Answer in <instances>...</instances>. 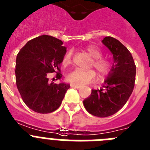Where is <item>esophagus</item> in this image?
Instances as JSON below:
<instances>
[{"mask_svg": "<svg viewBox=\"0 0 150 150\" xmlns=\"http://www.w3.org/2000/svg\"><path fill=\"white\" fill-rule=\"evenodd\" d=\"M70 85H71V88H81V85H75V84H72V83H71Z\"/></svg>", "mask_w": 150, "mask_h": 150, "instance_id": "1", "label": "esophagus"}]
</instances>
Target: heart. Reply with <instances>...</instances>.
Returning a JSON list of instances; mask_svg holds the SVG:
<instances>
[{
	"label": "heart",
	"instance_id": "heart-1",
	"mask_svg": "<svg viewBox=\"0 0 150 150\" xmlns=\"http://www.w3.org/2000/svg\"><path fill=\"white\" fill-rule=\"evenodd\" d=\"M85 51L92 58L90 64V68H94L98 74L99 77L104 78L110 73L111 69V62L106 58L102 57L101 50L95 46H88ZM72 62V52L67 51L64 55L62 63L64 66H68ZM69 82L75 85H86L92 82L96 79V74L93 70H81L76 69L69 72L66 76Z\"/></svg>",
	"mask_w": 150,
	"mask_h": 150
}]
</instances>
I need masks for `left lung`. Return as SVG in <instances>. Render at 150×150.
Here are the masks:
<instances>
[{
    "mask_svg": "<svg viewBox=\"0 0 150 150\" xmlns=\"http://www.w3.org/2000/svg\"><path fill=\"white\" fill-rule=\"evenodd\" d=\"M102 42L113 54L114 64L102 88L92 89L83 104L89 114L107 117L120 110L131 95L135 85L136 65L131 53L119 40L106 36Z\"/></svg>",
    "mask_w": 150,
    "mask_h": 150,
    "instance_id": "1",
    "label": "left lung"
}]
</instances>
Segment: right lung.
<instances>
[{"instance_id": "obj_1", "label": "right lung", "mask_w": 150, "mask_h": 150, "mask_svg": "<svg viewBox=\"0 0 150 150\" xmlns=\"http://www.w3.org/2000/svg\"><path fill=\"white\" fill-rule=\"evenodd\" d=\"M53 36L42 35L30 40L16 59V84L23 102L33 111L48 114L59 108L70 85L49 81L50 73L62 76L60 64L66 48Z\"/></svg>"}]
</instances>
